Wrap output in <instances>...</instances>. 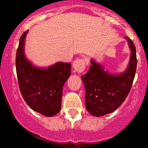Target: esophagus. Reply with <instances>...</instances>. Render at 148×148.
I'll return each mask as SVG.
<instances>
[{
  "instance_id": "obj_1",
  "label": "esophagus",
  "mask_w": 148,
  "mask_h": 148,
  "mask_svg": "<svg viewBox=\"0 0 148 148\" xmlns=\"http://www.w3.org/2000/svg\"><path fill=\"white\" fill-rule=\"evenodd\" d=\"M87 61L84 58H77L73 63V69L78 73H82L85 70Z\"/></svg>"
}]
</instances>
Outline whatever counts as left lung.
Here are the masks:
<instances>
[{"label": "left lung", "mask_w": 148, "mask_h": 148, "mask_svg": "<svg viewBox=\"0 0 148 148\" xmlns=\"http://www.w3.org/2000/svg\"><path fill=\"white\" fill-rule=\"evenodd\" d=\"M131 53L130 62L124 73L113 74L104 70L94 59L91 66L82 79L85 87V105L87 111L96 117L116 110L125 101L131 89L136 70V51L133 42L128 37Z\"/></svg>", "instance_id": "1"}]
</instances>
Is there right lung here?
<instances>
[{
    "label": "right lung",
    "mask_w": 148,
    "mask_h": 148,
    "mask_svg": "<svg viewBox=\"0 0 148 148\" xmlns=\"http://www.w3.org/2000/svg\"><path fill=\"white\" fill-rule=\"evenodd\" d=\"M27 33L21 37L16 53L19 88L31 109L47 117L53 116L61 110L63 86L71 74V64L57 62L47 68L32 64L24 53Z\"/></svg>",
    "instance_id": "add662e5"
}]
</instances>
